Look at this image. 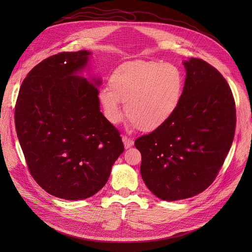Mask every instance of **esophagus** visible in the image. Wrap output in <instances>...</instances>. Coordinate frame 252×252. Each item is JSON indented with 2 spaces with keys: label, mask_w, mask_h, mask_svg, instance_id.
Here are the masks:
<instances>
[{
  "label": "esophagus",
  "mask_w": 252,
  "mask_h": 252,
  "mask_svg": "<svg viewBox=\"0 0 252 252\" xmlns=\"http://www.w3.org/2000/svg\"><path fill=\"white\" fill-rule=\"evenodd\" d=\"M123 142H124V145H125V148H126V149L133 146V144H134L133 139L128 138L127 136H124L123 137Z\"/></svg>",
  "instance_id": "34e87169"
}]
</instances>
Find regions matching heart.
<instances>
[{"label":"heart","instance_id":"obj_1","mask_svg":"<svg viewBox=\"0 0 252 252\" xmlns=\"http://www.w3.org/2000/svg\"><path fill=\"white\" fill-rule=\"evenodd\" d=\"M185 85L182 69L171 63L137 60L123 63L109 77V90L99 93L106 116L122 117L121 102L128 121L143 131L164 125L178 109Z\"/></svg>","mask_w":252,"mask_h":252}]
</instances>
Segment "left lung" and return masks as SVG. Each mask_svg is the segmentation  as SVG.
<instances>
[{"label":"left lung","mask_w":252,"mask_h":252,"mask_svg":"<svg viewBox=\"0 0 252 252\" xmlns=\"http://www.w3.org/2000/svg\"><path fill=\"white\" fill-rule=\"evenodd\" d=\"M183 97L168 121L135 141L141 176L162 200L195 196L216 180L236 128L233 93L220 72L199 58L184 62Z\"/></svg>","instance_id":"left-lung-1"}]
</instances>
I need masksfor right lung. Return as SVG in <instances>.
<instances>
[{
  "instance_id": "obj_1",
  "label": "right lung",
  "mask_w": 252,
  "mask_h": 252,
  "mask_svg": "<svg viewBox=\"0 0 252 252\" xmlns=\"http://www.w3.org/2000/svg\"><path fill=\"white\" fill-rule=\"evenodd\" d=\"M88 51L61 52L39 62L20 87L16 133L34 181L49 194L82 200L107 182L125 146L100 112V81L79 77Z\"/></svg>"
}]
</instances>
